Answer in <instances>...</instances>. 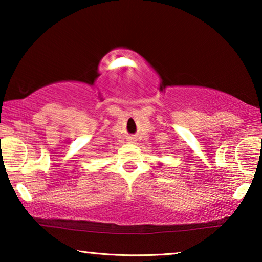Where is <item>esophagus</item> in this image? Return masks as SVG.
<instances>
[{"instance_id":"esophagus-1","label":"esophagus","mask_w":262,"mask_h":262,"mask_svg":"<svg viewBox=\"0 0 262 262\" xmlns=\"http://www.w3.org/2000/svg\"><path fill=\"white\" fill-rule=\"evenodd\" d=\"M130 142H134V141H132V139H131V141Z\"/></svg>"}]
</instances>
